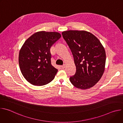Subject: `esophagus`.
Masks as SVG:
<instances>
[{"instance_id":"1","label":"esophagus","mask_w":123,"mask_h":123,"mask_svg":"<svg viewBox=\"0 0 123 123\" xmlns=\"http://www.w3.org/2000/svg\"><path fill=\"white\" fill-rule=\"evenodd\" d=\"M60 67H61V68H64L65 67V65H63V66H61Z\"/></svg>"}]
</instances>
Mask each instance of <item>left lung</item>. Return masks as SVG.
<instances>
[{"label":"left lung","mask_w":123,"mask_h":123,"mask_svg":"<svg viewBox=\"0 0 123 123\" xmlns=\"http://www.w3.org/2000/svg\"><path fill=\"white\" fill-rule=\"evenodd\" d=\"M62 34L71 49L76 67V73L70 77V81L78 89H90L97 83L104 73L106 59L104 47L89 31L69 30Z\"/></svg>","instance_id":"left-lung-1"}]
</instances>
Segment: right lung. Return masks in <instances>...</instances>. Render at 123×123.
<instances>
[{"mask_svg":"<svg viewBox=\"0 0 123 123\" xmlns=\"http://www.w3.org/2000/svg\"><path fill=\"white\" fill-rule=\"evenodd\" d=\"M55 31H39L29 37L21 48L18 62L25 79L35 86H43L53 80L58 69L51 64L50 49L60 37Z\"/></svg>","mask_w":123,"mask_h":123,"instance_id":"right-lung-1","label":"right lung"}]
</instances>
